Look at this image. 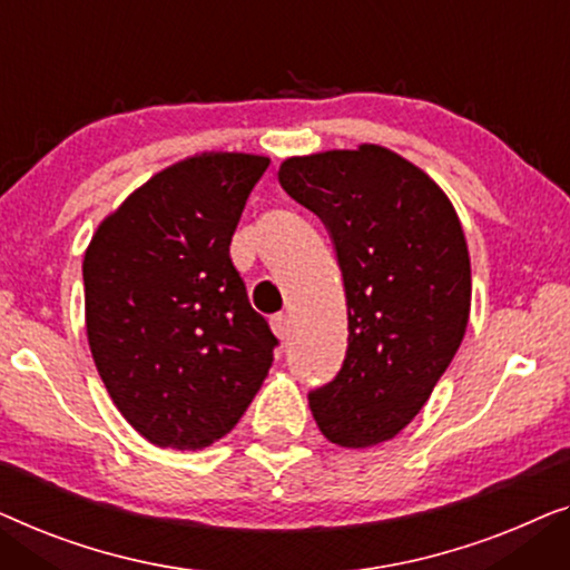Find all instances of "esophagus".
Instances as JSON below:
<instances>
[{"label":"esophagus","mask_w":570,"mask_h":570,"mask_svg":"<svg viewBox=\"0 0 570 570\" xmlns=\"http://www.w3.org/2000/svg\"><path fill=\"white\" fill-rule=\"evenodd\" d=\"M271 327H274V333L284 341V338H288V335H292V317L284 315V312H282V315H274V317H271Z\"/></svg>","instance_id":"34e87169"}]
</instances>
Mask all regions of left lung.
<instances>
[{
    "instance_id": "8db88e82",
    "label": "left lung",
    "mask_w": 570,
    "mask_h": 570,
    "mask_svg": "<svg viewBox=\"0 0 570 570\" xmlns=\"http://www.w3.org/2000/svg\"><path fill=\"white\" fill-rule=\"evenodd\" d=\"M288 196L315 212L338 253L348 351L309 392L327 442L364 449L397 436L431 397L470 320L462 222L434 178L380 144L288 157Z\"/></svg>"
}]
</instances>
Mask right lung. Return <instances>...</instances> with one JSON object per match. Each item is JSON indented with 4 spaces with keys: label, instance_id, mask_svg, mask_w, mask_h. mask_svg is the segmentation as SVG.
Returning a JSON list of instances; mask_svg holds the SVG:
<instances>
[{
    "label": "right lung",
    "instance_id": "obj_1",
    "mask_svg": "<svg viewBox=\"0 0 570 570\" xmlns=\"http://www.w3.org/2000/svg\"><path fill=\"white\" fill-rule=\"evenodd\" d=\"M271 159L202 151L134 190L85 250L87 341L118 411L147 442L204 449L229 434L274 362L229 243Z\"/></svg>",
    "mask_w": 570,
    "mask_h": 570
}]
</instances>
